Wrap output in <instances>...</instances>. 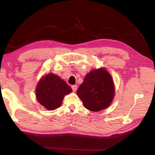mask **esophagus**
Returning a JSON list of instances; mask_svg holds the SVG:
<instances>
[{"label":"esophagus","instance_id":"obj_1","mask_svg":"<svg viewBox=\"0 0 155 155\" xmlns=\"http://www.w3.org/2000/svg\"><path fill=\"white\" fill-rule=\"evenodd\" d=\"M72 91H73L74 92H75V91H76V90H77V88H78V86H77V85H72Z\"/></svg>","mask_w":155,"mask_h":155}]
</instances>
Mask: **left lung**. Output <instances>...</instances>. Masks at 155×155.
I'll use <instances>...</instances> for the list:
<instances>
[{
	"label": "left lung",
	"instance_id": "1",
	"mask_svg": "<svg viewBox=\"0 0 155 155\" xmlns=\"http://www.w3.org/2000/svg\"><path fill=\"white\" fill-rule=\"evenodd\" d=\"M84 107L91 111H100L108 107L113 100L114 87L109 73L104 68L92 70L77 91Z\"/></svg>",
	"mask_w": 155,
	"mask_h": 155
}]
</instances>
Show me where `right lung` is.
<instances>
[{
    "label": "right lung",
    "mask_w": 155,
    "mask_h": 155,
    "mask_svg": "<svg viewBox=\"0 0 155 155\" xmlns=\"http://www.w3.org/2000/svg\"><path fill=\"white\" fill-rule=\"evenodd\" d=\"M72 88L57 75L48 74L42 78L36 88L37 100L46 109L55 110L62 104L64 95Z\"/></svg>",
    "instance_id": "right-lung-1"
}]
</instances>
